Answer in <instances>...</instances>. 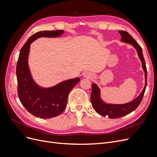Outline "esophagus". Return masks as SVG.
Listing matches in <instances>:
<instances>
[{"label": "esophagus", "instance_id": "obj_1", "mask_svg": "<svg viewBox=\"0 0 157 157\" xmlns=\"http://www.w3.org/2000/svg\"><path fill=\"white\" fill-rule=\"evenodd\" d=\"M83 76H84V77L88 78H92V74H91V73H88V72L84 73V75H83Z\"/></svg>", "mask_w": 157, "mask_h": 157}]
</instances>
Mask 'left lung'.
Returning a JSON list of instances; mask_svg holds the SVG:
<instances>
[{
	"instance_id": "1",
	"label": "left lung",
	"mask_w": 157,
	"mask_h": 157,
	"mask_svg": "<svg viewBox=\"0 0 157 157\" xmlns=\"http://www.w3.org/2000/svg\"><path fill=\"white\" fill-rule=\"evenodd\" d=\"M121 35V41L126 43L132 44L136 49L137 54L142 63V67L145 72V84L144 90L141 94L134 100L124 104H109L104 102L100 98V90L98 85L95 83L92 84L91 103L94 110L99 115L103 117H107L109 118H117L125 116L128 114L134 111L140 105L144 96L145 88L147 86V68L145 59L142 52V48L138 43L134 40L129 33L124 31H119Z\"/></svg>"
}]
</instances>
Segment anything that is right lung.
Listing matches in <instances>:
<instances>
[{"instance_id": "add662e5", "label": "right lung", "mask_w": 157, "mask_h": 157, "mask_svg": "<svg viewBox=\"0 0 157 157\" xmlns=\"http://www.w3.org/2000/svg\"><path fill=\"white\" fill-rule=\"evenodd\" d=\"M63 33V30L37 32L29 37L19 55L16 66L18 97L27 111L36 117L50 118L60 115L67 105L70 91L80 81L77 77L46 88L39 86L31 77L28 65L31 44L39 38H55Z\"/></svg>"}]
</instances>
